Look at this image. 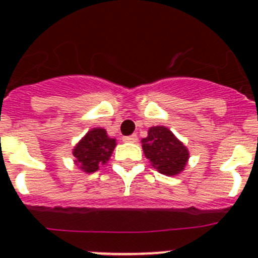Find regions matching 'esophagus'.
Segmentation results:
<instances>
[{
  "label": "esophagus",
  "instance_id": "1",
  "mask_svg": "<svg viewBox=\"0 0 258 258\" xmlns=\"http://www.w3.org/2000/svg\"><path fill=\"white\" fill-rule=\"evenodd\" d=\"M122 141H124V142H127V143H136L137 141H138V136H137V134H132V136L124 137V138H122Z\"/></svg>",
  "mask_w": 258,
  "mask_h": 258
}]
</instances>
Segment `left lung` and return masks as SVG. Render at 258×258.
I'll list each match as a JSON object with an SVG mask.
<instances>
[{"label": "left lung", "instance_id": "8db88e82", "mask_svg": "<svg viewBox=\"0 0 258 258\" xmlns=\"http://www.w3.org/2000/svg\"><path fill=\"white\" fill-rule=\"evenodd\" d=\"M142 149L152 168L168 177L179 174L187 164V147L166 126H151L147 137L143 138Z\"/></svg>", "mask_w": 258, "mask_h": 258}]
</instances>
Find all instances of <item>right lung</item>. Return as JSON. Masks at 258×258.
<instances>
[{
	"label": "right lung",
	"instance_id": "1",
	"mask_svg": "<svg viewBox=\"0 0 258 258\" xmlns=\"http://www.w3.org/2000/svg\"><path fill=\"white\" fill-rule=\"evenodd\" d=\"M116 147V140L111 138L103 127H93L79 141L72 150L75 165L85 173H94L109 160Z\"/></svg>",
	"mask_w": 258,
	"mask_h": 258
}]
</instances>
